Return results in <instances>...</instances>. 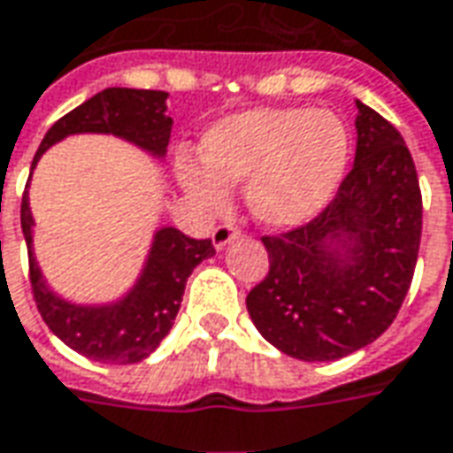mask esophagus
<instances>
[{"label": "esophagus", "instance_id": "esophagus-1", "mask_svg": "<svg viewBox=\"0 0 453 453\" xmlns=\"http://www.w3.org/2000/svg\"><path fill=\"white\" fill-rule=\"evenodd\" d=\"M240 235V227L233 223H223L213 230V248L215 250H223L230 240H235Z\"/></svg>", "mask_w": 453, "mask_h": 453}]
</instances>
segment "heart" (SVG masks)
<instances>
[{"mask_svg": "<svg viewBox=\"0 0 453 453\" xmlns=\"http://www.w3.org/2000/svg\"><path fill=\"white\" fill-rule=\"evenodd\" d=\"M203 163L180 156V186L208 211L230 205L227 186L245 184L255 220L275 230L310 223L334 198L349 163V134L334 113L250 109L213 123L201 141Z\"/></svg>", "mask_w": 453, "mask_h": 453, "instance_id": "b5f03b06", "label": "heart"}]
</instances>
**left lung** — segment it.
I'll use <instances>...</instances> for the list:
<instances>
[{"label":"left lung","instance_id":"1","mask_svg":"<svg viewBox=\"0 0 453 453\" xmlns=\"http://www.w3.org/2000/svg\"><path fill=\"white\" fill-rule=\"evenodd\" d=\"M355 165L307 226L263 238L270 273L248 295L252 325L280 352L332 362L395 322L414 278L421 190L407 143L357 101Z\"/></svg>","mask_w":453,"mask_h":453}]
</instances>
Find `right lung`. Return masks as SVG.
I'll use <instances>...</instances> for the list:
<instances>
[{
    "label": "right lung",
    "mask_w": 453,
    "mask_h": 453,
    "mask_svg": "<svg viewBox=\"0 0 453 453\" xmlns=\"http://www.w3.org/2000/svg\"><path fill=\"white\" fill-rule=\"evenodd\" d=\"M165 91L149 88L113 86L98 91L46 131L32 171L54 143L76 134H111L143 149L153 158H165L173 126V119L165 116ZM21 233L29 250L34 300L49 330L73 352L106 365H134L156 352L173 327L193 267L215 255L211 240L188 238L178 227L163 226L153 235L149 257L131 290L113 303L79 304L58 297L46 285L34 257V218L27 190L21 198Z\"/></svg>",
    "instance_id": "1"
}]
</instances>
